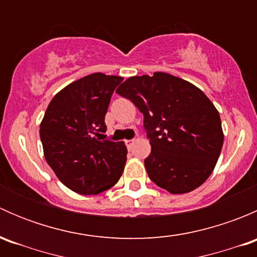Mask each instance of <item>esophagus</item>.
Here are the masks:
<instances>
[{"label":"esophagus","instance_id":"esophagus-1","mask_svg":"<svg viewBox=\"0 0 257 257\" xmlns=\"http://www.w3.org/2000/svg\"><path fill=\"white\" fill-rule=\"evenodd\" d=\"M134 142H136L134 139H128V141H125V145L128 147V149L132 147V145L134 144Z\"/></svg>","mask_w":257,"mask_h":257}]
</instances>
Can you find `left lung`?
I'll use <instances>...</instances> for the list:
<instances>
[{
	"label": "left lung",
	"mask_w": 257,
	"mask_h": 257,
	"mask_svg": "<svg viewBox=\"0 0 257 257\" xmlns=\"http://www.w3.org/2000/svg\"><path fill=\"white\" fill-rule=\"evenodd\" d=\"M116 93L144 115L150 180L170 194L190 193L205 183L224 143L219 112L205 93L165 72L129 77Z\"/></svg>",
	"instance_id": "left-lung-1"
}]
</instances>
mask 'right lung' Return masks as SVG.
<instances>
[{
    "label": "right lung",
    "instance_id": "1",
    "mask_svg": "<svg viewBox=\"0 0 257 257\" xmlns=\"http://www.w3.org/2000/svg\"><path fill=\"white\" fill-rule=\"evenodd\" d=\"M118 76L92 73L59 90L40 125L43 153L57 178L82 195H97L116 184L126 162L124 142L100 141Z\"/></svg>",
    "mask_w": 257,
    "mask_h": 257
}]
</instances>
